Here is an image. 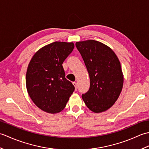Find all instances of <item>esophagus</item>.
<instances>
[{"instance_id": "34e87169", "label": "esophagus", "mask_w": 149, "mask_h": 149, "mask_svg": "<svg viewBox=\"0 0 149 149\" xmlns=\"http://www.w3.org/2000/svg\"><path fill=\"white\" fill-rule=\"evenodd\" d=\"M73 84L74 85L75 88V90H77V84L76 82H73Z\"/></svg>"}]
</instances>
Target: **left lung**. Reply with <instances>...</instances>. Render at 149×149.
Masks as SVG:
<instances>
[{
    "label": "left lung",
    "mask_w": 149,
    "mask_h": 149,
    "mask_svg": "<svg viewBox=\"0 0 149 149\" xmlns=\"http://www.w3.org/2000/svg\"><path fill=\"white\" fill-rule=\"evenodd\" d=\"M83 58L90 79V89L82 98L95 113L111 107L121 93L123 77L121 65L109 47L90 40L75 43Z\"/></svg>",
    "instance_id": "1"
}]
</instances>
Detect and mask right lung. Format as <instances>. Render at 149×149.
<instances>
[{
    "mask_svg": "<svg viewBox=\"0 0 149 149\" xmlns=\"http://www.w3.org/2000/svg\"><path fill=\"white\" fill-rule=\"evenodd\" d=\"M74 48L72 42H53L40 49L28 65L27 92L35 105L44 111H61L74 92L75 87L65 78L62 65Z\"/></svg>",
    "mask_w": 149,
    "mask_h": 149,
    "instance_id": "right-lung-1",
    "label": "right lung"
}]
</instances>
